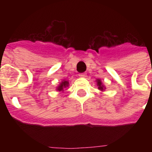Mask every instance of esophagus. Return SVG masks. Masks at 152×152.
Listing matches in <instances>:
<instances>
[{
	"label": "esophagus",
	"mask_w": 152,
	"mask_h": 152,
	"mask_svg": "<svg viewBox=\"0 0 152 152\" xmlns=\"http://www.w3.org/2000/svg\"><path fill=\"white\" fill-rule=\"evenodd\" d=\"M79 77H86V74L85 73L79 74Z\"/></svg>",
	"instance_id": "obj_1"
}]
</instances>
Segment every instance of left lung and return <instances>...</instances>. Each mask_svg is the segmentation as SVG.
I'll return each instance as SVG.
<instances>
[{
  "instance_id": "obj_1",
  "label": "left lung",
  "mask_w": 152,
  "mask_h": 152,
  "mask_svg": "<svg viewBox=\"0 0 152 152\" xmlns=\"http://www.w3.org/2000/svg\"><path fill=\"white\" fill-rule=\"evenodd\" d=\"M96 86L98 87V90H100V91H105L106 87L104 86V84L102 83V81H101V80H100V79H96Z\"/></svg>"
}]
</instances>
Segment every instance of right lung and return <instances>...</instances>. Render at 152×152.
Masks as SVG:
<instances>
[{
    "label": "right lung",
    "instance_id": "obj_1",
    "mask_svg": "<svg viewBox=\"0 0 152 152\" xmlns=\"http://www.w3.org/2000/svg\"><path fill=\"white\" fill-rule=\"evenodd\" d=\"M69 86V81H68V80H65V79H64V80H62L61 81V83H60L56 87V91H64V88H67Z\"/></svg>",
    "mask_w": 152,
    "mask_h": 152
}]
</instances>
